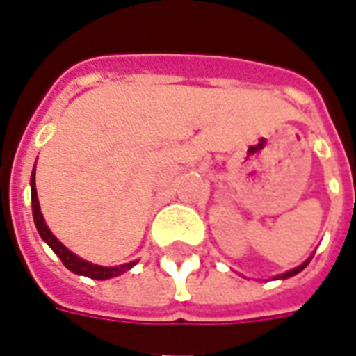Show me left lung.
Returning a JSON list of instances; mask_svg holds the SVG:
<instances>
[{
  "mask_svg": "<svg viewBox=\"0 0 356 356\" xmlns=\"http://www.w3.org/2000/svg\"><path fill=\"white\" fill-rule=\"evenodd\" d=\"M311 258H313V256H311ZM311 258H309V260L303 261L302 266L294 267V269H290V271H286V273L277 275V277H273V279H275V281H277V279H290V277H294V275H298V273H300V271H303V269L307 267V264H309V261H311Z\"/></svg>",
  "mask_w": 356,
  "mask_h": 356,
  "instance_id": "1",
  "label": "left lung"
}]
</instances>
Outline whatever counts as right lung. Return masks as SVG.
Wrapping results in <instances>:
<instances>
[{"mask_svg":"<svg viewBox=\"0 0 356 356\" xmlns=\"http://www.w3.org/2000/svg\"><path fill=\"white\" fill-rule=\"evenodd\" d=\"M30 186H32V214L33 222H35V227H38V233L41 235V238L45 241L47 245L53 248V252L62 260V264L68 267L70 271L75 275H83V277H89V279H96V281H106V279H111V277H119L123 275L124 271H129L132 267L138 264V260L129 261V264H123V266H96V264H90V261L83 260L79 256H75L72 250H68L66 246L62 245L58 238L54 237L53 232L47 227L45 218L41 214L40 201H38V189H35V167L32 170V178H30Z\"/></svg>","mask_w":356,"mask_h":356,"instance_id":"obj_1","label":"right lung"}]
</instances>
